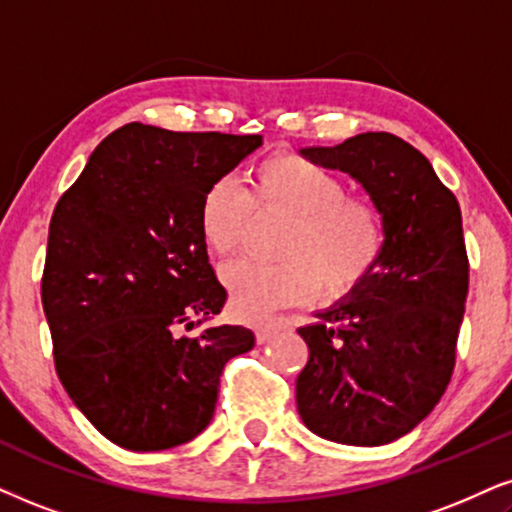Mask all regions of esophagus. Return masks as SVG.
<instances>
[{
    "label": "esophagus",
    "mask_w": 512,
    "mask_h": 512,
    "mask_svg": "<svg viewBox=\"0 0 512 512\" xmlns=\"http://www.w3.org/2000/svg\"><path fill=\"white\" fill-rule=\"evenodd\" d=\"M288 331V323L283 321H269V323H262V326L255 328V338L260 345H264V342H269L271 338H276L278 333Z\"/></svg>",
    "instance_id": "obj_1"
}]
</instances>
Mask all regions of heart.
Here are the masks:
<instances>
[{"mask_svg": "<svg viewBox=\"0 0 512 512\" xmlns=\"http://www.w3.org/2000/svg\"><path fill=\"white\" fill-rule=\"evenodd\" d=\"M243 193L231 179H215L198 205V231L215 255L243 241L252 210L290 217L278 243L281 262H229L222 283L231 312L262 321L283 307L354 295L371 281L387 250L385 217L371 198L349 196L345 181L297 153H274L250 170Z\"/></svg>", "mask_w": 512, "mask_h": 512, "instance_id": "obj_1", "label": "heart"}]
</instances>
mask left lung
Here are the masks:
<instances>
[{
    "label": "left lung",
    "instance_id": "1",
    "mask_svg": "<svg viewBox=\"0 0 512 512\" xmlns=\"http://www.w3.org/2000/svg\"><path fill=\"white\" fill-rule=\"evenodd\" d=\"M302 155L364 186L385 217L387 250L364 288L297 328L309 347L297 411L331 442L390 444L435 409L454 373L470 269L461 208L430 160L390 132Z\"/></svg>",
    "mask_w": 512,
    "mask_h": 512
}]
</instances>
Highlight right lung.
I'll return each instance as SVG.
<instances>
[{"instance_id":"right-lung-1","label":"right lung","mask_w":512,"mask_h":512,"mask_svg":"<svg viewBox=\"0 0 512 512\" xmlns=\"http://www.w3.org/2000/svg\"><path fill=\"white\" fill-rule=\"evenodd\" d=\"M262 146L260 134H108L49 224L42 307L61 385L89 423L129 451L191 442L215 416L243 326L181 335L222 312L226 290L198 231L203 191Z\"/></svg>"}]
</instances>
